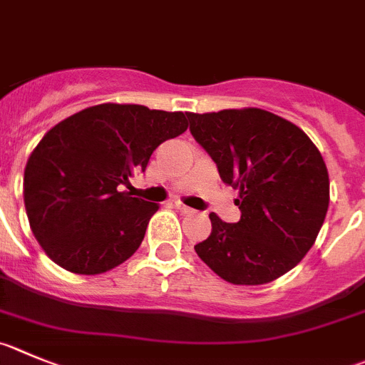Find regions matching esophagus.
Listing matches in <instances>:
<instances>
[{"instance_id":"obj_1","label":"esophagus","mask_w":365,"mask_h":365,"mask_svg":"<svg viewBox=\"0 0 365 365\" xmlns=\"http://www.w3.org/2000/svg\"><path fill=\"white\" fill-rule=\"evenodd\" d=\"M175 207H176V209H178L180 212H182V214H190V212H194V210L190 209V207L183 205L182 202H175Z\"/></svg>"}]
</instances>
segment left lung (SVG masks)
Instances as JSON below:
<instances>
[{
    "label": "left lung",
    "instance_id": "1",
    "mask_svg": "<svg viewBox=\"0 0 365 365\" xmlns=\"http://www.w3.org/2000/svg\"><path fill=\"white\" fill-rule=\"evenodd\" d=\"M190 135L240 190L241 220L209 214L212 232L194 247L232 284H267L308 254L329 205L322 155L301 128L259 108L187 113Z\"/></svg>",
    "mask_w": 365,
    "mask_h": 365
}]
</instances>
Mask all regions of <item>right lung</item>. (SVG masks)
Here are the masks:
<instances>
[{
    "mask_svg": "<svg viewBox=\"0 0 365 365\" xmlns=\"http://www.w3.org/2000/svg\"><path fill=\"white\" fill-rule=\"evenodd\" d=\"M187 128L182 111L138 104L91 106L53 125L30 155L23 180L30 229L50 259L81 275L129 259L158 203L118 187Z\"/></svg>",
    "mask_w": 365,
    "mask_h": 365,
    "instance_id": "1",
    "label": "right lung"
}]
</instances>
